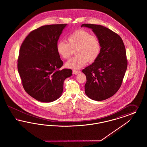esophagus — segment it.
<instances>
[{
    "mask_svg": "<svg viewBox=\"0 0 147 147\" xmlns=\"http://www.w3.org/2000/svg\"><path fill=\"white\" fill-rule=\"evenodd\" d=\"M81 71H73V74H75V75H78V74H79Z\"/></svg>",
    "mask_w": 147,
    "mask_h": 147,
    "instance_id": "esophagus-1",
    "label": "esophagus"
}]
</instances>
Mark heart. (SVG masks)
<instances>
[{
	"instance_id": "obj_1",
	"label": "heart",
	"mask_w": 147,
	"mask_h": 147,
	"mask_svg": "<svg viewBox=\"0 0 147 147\" xmlns=\"http://www.w3.org/2000/svg\"><path fill=\"white\" fill-rule=\"evenodd\" d=\"M68 42L60 41L57 45V51L63 59L69 58L76 51L75 57L69 59L65 66L78 69L85 66L87 61L93 62L101 51V45L97 36L85 30L80 29L72 33L67 38Z\"/></svg>"
}]
</instances>
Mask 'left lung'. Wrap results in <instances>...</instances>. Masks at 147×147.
<instances>
[{"label":"left lung","mask_w":147,"mask_h":147,"mask_svg":"<svg viewBox=\"0 0 147 147\" xmlns=\"http://www.w3.org/2000/svg\"><path fill=\"white\" fill-rule=\"evenodd\" d=\"M81 27L92 29L101 45L98 59L82 70L87 79L85 93L92 100L102 101L114 95L122 84L127 68L125 45L120 36L106 27L89 24Z\"/></svg>","instance_id":"obj_1"}]
</instances>
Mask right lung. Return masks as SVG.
<instances>
[{
  "mask_svg": "<svg viewBox=\"0 0 147 147\" xmlns=\"http://www.w3.org/2000/svg\"><path fill=\"white\" fill-rule=\"evenodd\" d=\"M67 24L49 25L32 31L21 45L18 70L25 91L42 102L57 100L62 95L65 80L71 76L69 69L58 70L63 62L57 45Z\"/></svg>",
  "mask_w": 147,
  "mask_h": 147,
  "instance_id": "add662e5",
  "label": "right lung"
}]
</instances>
